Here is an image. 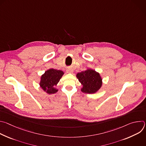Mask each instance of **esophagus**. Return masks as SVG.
Listing matches in <instances>:
<instances>
[{
    "mask_svg": "<svg viewBox=\"0 0 146 146\" xmlns=\"http://www.w3.org/2000/svg\"><path fill=\"white\" fill-rule=\"evenodd\" d=\"M66 72H68V73H73V70H71V69H67L66 70Z\"/></svg>",
    "mask_w": 146,
    "mask_h": 146,
    "instance_id": "34e87169",
    "label": "esophagus"
}]
</instances>
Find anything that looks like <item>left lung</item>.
Returning a JSON list of instances; mask_svg holds the SVG:
<instances>
[{"instance_id": "8db88e82", "label": "left lung", "mask_w": 146, "mask_h": 146, "mask_svg": "<svg viewBox=\"0 0 146 146\" xmlns=\"http://www.w3.org/2000/svg\"><path fill=\"white\" fill-rule=\"evenodd\" d=\"M77 78L82 85L81 91L87 94H94L102 86V81L99 73L92 69H87L77 74Z\"/></svg>"}]
</instances>
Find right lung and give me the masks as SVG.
<instances>
[{
	"mask_svg": "<svg viewBox=\"0 0 146 146\" xmlns=\"http://www.w3.org/2000/svg\"><path fill=\"white\" fill-rule=\"evenodd\" d=\"M64 72L60 70L50 69L47 70L41 76L40 82V87L49 94L56 93L58 90L55 89L54 86L58 84Z\"/></svg>",
	"mask_w": 146,
	"mask_h": 146,
	"instance_id": "add662e5",
	"label": "right lung"
}]
</instances>
